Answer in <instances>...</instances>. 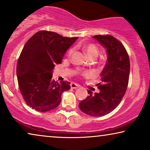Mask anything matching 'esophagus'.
<instances>
[{"instance_id":"1","label":"esophagus","mask_w":150,"mask_h":150,"mask_svg":"<svg viewBox=\"0 0 150 150\" xmlns=\"http://www.w3.org/2000/svg\"><path fill=\"white\" fill-rule=\"evenodd\" d=\"M71 88H73V89H76V88H77L79 87V86L75 83H71Z\"/></svg>"}]
</instances>
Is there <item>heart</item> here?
<instances>
[{
  "instance_id": "1",
  "label": "heart",
  "mask_w": 150,
  "mask_h": 150,
  "mask_svg": "<svg viewBox=\"0 0 150 150\" xmlns=\"http://www.w3.org/2000/svg\"><path fill=\"white\" fill-rule=\"evenodd\" d=\"M83 50H84L85 53L90 58H95L99 54V49L97 46L93 45V44H89V45H86L83 47ZM74 52V49L71 48L68 51V55H71Z\"/></svg>"
}]
</instances>
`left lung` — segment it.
<instances>
[{"instance_id":"8db88e82","label":"left lung","mask_w":150,"mask_h":150,"mask_svg":"<svg viewBox=\"0 0 150 150\" xmlns=\"http://www.w3.org/2000/svg\"><path fill=\"white\" fill-rule=\"evenodd\" d=\"M93 38L106 49L108 60L101 72L99 93L88 91L89 95L79 104L83 112L92 117H102L114 110L121 103L128 86L129 55L120 41L110 35Z\"/></svg>"}]
</instances>
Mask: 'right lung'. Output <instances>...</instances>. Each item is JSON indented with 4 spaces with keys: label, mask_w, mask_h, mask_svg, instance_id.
I'll return each mask as SVG.
<instances>
[{
    "label": "right lung",
    "mask_w": 150,
    "mask_h": 150,
    "mask_svg": "<svg viewBox=\"0 0 150 150\" xmlns=\"http://www.w3.org/2000/svg\"><path fill=\"white\" fill-rule=\"evenodd\" d=\"M77 38L43 30L26 42L18 60L16 73L20 91L32 109L42 112L55 109L61 102L62 93L71 88L69 81L53 80L52 72Z\"/></svg>",
    "instance_id": "obj_1"
}]
</instances>
